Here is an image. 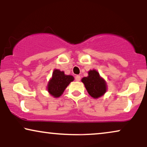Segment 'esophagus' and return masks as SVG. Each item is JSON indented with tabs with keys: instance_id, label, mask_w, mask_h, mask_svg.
Wrapping results in <instances>:
<instances>
[{
	"instance_id": "esophagus-1",
	"label": "esophagus",
	"mask_w": 147,
	"mask_h": 147,
	"mask_svg": "<svg viewBox=\"0 0 147 147\" xmlns=\"http://www.w3.org/2000/svg\"><path fill=\"white\" fill-rule=\"evenodd\" d=\"M75 80H76V81L79 82V81H80V80H81V77H80V76H79V75L76 76L75 78Z\"/></svg>"
}]
</instances>
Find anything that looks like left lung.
Returning <instances> with one entry per match:
<instances>
[{"label":"left lung","instance_id":"8db88e82","mask_svg":"<svg viewBox=\"0 0 147 147\" xmlns=\"http://www.w3.org/2000/svg\"><path fill=\"white\" fill-rule=\"evenodd\" d=\"M82 82L84 84L88 94L94 98L101 97L107 90L105 80L100 77L99 73L95 69L88 71V76L82 78Z\"/></svg>","mask_w":147,"mask_h":147}]
</instances>
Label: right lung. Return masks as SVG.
Returning a JSON list of instances; mask_svg holds the SVG:
<instances>
[{
	"label": "right lung",
	"mask_w": 147,
	"mask_h": 147,
	"mask_svg": "<svg viewBox=\"0 0 147 147\" xmlns=\"http://www.w3.org/2000/svg\"><path fill=\"white\" fill-rule=\"evenodd\" d=\"M74 78L72 76L65 75L63 71L55 69L52 74V78L47 85L49 93L55 98L61 96L67 86L73 82Z\"/></svg>",
	"instance_id": "obj_1"
}]
</instances>
